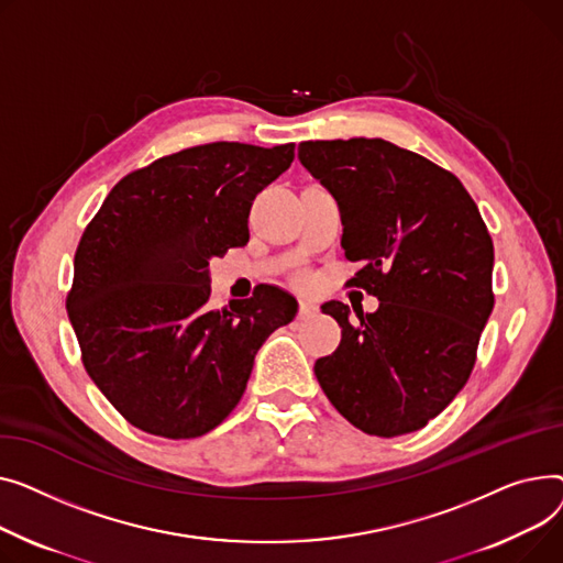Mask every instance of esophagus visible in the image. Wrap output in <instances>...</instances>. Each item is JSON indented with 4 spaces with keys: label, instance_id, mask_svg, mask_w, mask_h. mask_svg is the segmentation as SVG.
Wrapping results in <instances>:
<instances>
[{
    "label": "esophagus",
    "instance_id": "1",
    "mask_svg": "<svg viewBox=\"0 0 563 563\" xmlns=\"http://www.w3.org/2000/svg\"><path fill=\"white\" fill-rule=\"evenodd\" d=\"M318 313V307L309 300H300V307H297V318L305 320V318H311Z\"/></svg>",
    "mask_w": 563,
    "mask_h": 563
}]
</instances>
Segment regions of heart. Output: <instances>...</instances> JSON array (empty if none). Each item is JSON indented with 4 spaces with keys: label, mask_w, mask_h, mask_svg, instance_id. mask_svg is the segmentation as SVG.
I'll use <instances>...</instances> for the list:
<instances>
[{
    "label": "heart",
    "mask_w": 563,
    "mask_h": 563,
    "mask_svg": "<svg viewBox=\"0 0 563 563\" xmlns=\"http://www.w3.org/2000/svg\"><path fill=\"white\" fill-rule=\"evenodd\" d=\"M292 282H295L297 286H302V284H307V282H309V275H307L305 271H297V273L292 275Z\"/></svg>",
    "instance_id": "heart-1"
}]
</instances>
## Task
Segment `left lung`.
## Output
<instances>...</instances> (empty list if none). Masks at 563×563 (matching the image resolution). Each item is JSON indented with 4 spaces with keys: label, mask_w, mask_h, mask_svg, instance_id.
<instances>
[{
    "label": "left lung",
    "mask_w": 563,
    "mask_h": 563,
    "mask_svg": "<svg viewBox=\"0 0 563 563\" xmlns=\"http://www.w3.org/2000/svg\"><path fill=\"white\" fill-rule=\"evenodd\" d=\"M297 156L341 205V245L363 263L347 286L379 300L356 322L345 305H322L341 345L316 361V377L361 432H416L475 368L495 305L486 222L450 170L388 141H307Z\"/></svg>",
    "instance_id": "8db88e82"
}]
</instances>
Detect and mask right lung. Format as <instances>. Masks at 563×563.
<instances>
[{
    "instance_id": "1",
    "label": "right lung",
    "mask_w": 563,
    "mask_h": 563,
    "mask_svg": "<svg viewBox=\"0 0 563 563\" xmlns=\"http://www.w3.org/2000/svg\"><path fill=\"white\" fill-rule=\"evenodd\" d=\"M295 145L207 143L122 177L84 229L68 292L84 368L147 434L197 439L243 398L254 356L295 318V297L258 286L216 311L209 261L250 241L256 192Z\"/></svg>"
}]
</instances>
